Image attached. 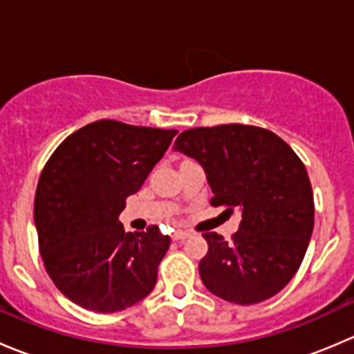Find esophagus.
<instances>
[{"label":"esophagus","mask_w":354,"mask_h":354,"mask_svg":"<svg viewBox=\"0 0 354 354\" xmlns=\"http://www.w3.org/2000/svg\"><path fill=\"white\" fill-rule=\"evenodd\" d=\"M190 236V233L188 231H183V230H176L173 233V240L174 241H180V240H185V238Z\"/></svg>","instance_id":"esophagus-1"}]
</instances>
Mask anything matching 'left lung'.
<instances>
[{
  "instance_id": "left-lung-1",
  "label": "left lung",
  "mask_w": 354,
  "mask_h": 354,
  "mask_svg": "<svg viewBox=\"0 0 354 354\" xmlns=\"http://www.w3.org/2000/svg\"><path fill=\"white\" fill-rule=\"evenodd\" d=\"M173 151L203 167L212 205L241 214L231 241L203 234L202 283L236 305L272 298L299 269L313 231L312 185L299 157L272 131L240 123L192 128Z\"/></svg>"
}]
</instances>
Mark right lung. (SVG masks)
Here are the masks:
<instances>
[{"mask_svg": "<svg viewBox=\"0 0 354 354\" xmlns=\"http://www.w3.org/2000/svg\"><path fill=\"white\" fill-rule=\"evenodd\" d=\"M176 133L99 120L66 137L42 169L39 250L56 288L82 308L121 312L154 289L171 238L157 226L124 233L120 214Z\"/></svg>", "mask_w": 354, "mask_h": 354, "instance_id": "obj_1", "label": "right lung"}]
</instances>
